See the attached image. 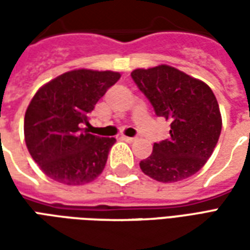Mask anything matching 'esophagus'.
Masks as SVG:
<instances>
[{
  "label": "esophagus",
  "mask_w": 250,
  "mask_h": 250,
  "mask_svg": "<svg viewBox=\"0 0 250 250\" xmlns=\"http://www.w3.org/2000/svg\"><path fill=\"white\" fill-rule=\"evenodd\" d=\"M122 139L125 142H128V143H131V142L135 141V138H131V136H125V135H122Z\"/></svg>",
  "instance_id": "esophagus-1"
}]
</instances>
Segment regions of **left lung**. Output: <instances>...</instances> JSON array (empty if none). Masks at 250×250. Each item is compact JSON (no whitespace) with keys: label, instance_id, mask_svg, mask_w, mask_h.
Here are the masks:
<instances>
[{"label":"left lung","instance_id":"1","mask_svg":"<svg viewBox=\"0 0 250 250\" xmlns=\"http://www.w3.org/2000/svg\"><path fill=\"white\" fill-rule=\"evenodd\" d=\"M131 77L157 116L170 120V138L154 143L139 163L159 182H178L199 171L214 151L222 127L220 107L208 84L173 66L135 69Z\"/></svg>","mask_w":250,"mask_h":250}]
</instances>
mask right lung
Masks as SVG:
<instances>
[{
  "mask_svg": "<svg viewBox=\"0 0 250 250\" xmlns=\"http://www.w3.org/2000/svg\"><path fill=\"white\" fill-rule=\"evenodd\" d=\"M119 79L118 72L75 69L36 92L25 112V143L49 178L76 186L102 174L115 138L89 134V115Z\"/></svg>",
  "mask_w": 250,
  "mask_h": 250,
  "instance_id": "add662e5",
  "label": "right lung"
}]
</instances>
